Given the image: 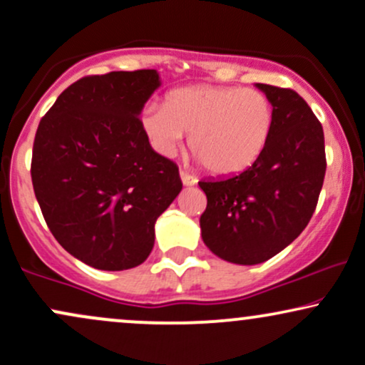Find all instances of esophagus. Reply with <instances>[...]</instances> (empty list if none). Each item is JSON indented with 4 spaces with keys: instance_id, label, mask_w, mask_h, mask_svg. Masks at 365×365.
Listing matches in <instances>:
<instances>
[{
    "instance_id": "34e87169",
    "label": "esophagus",
    "mask_w": 365,
    "mask_h": 365,
    "mask_svg": "<svg viewBox=\"0 0 365 365\" xmlns=\"http://www.w3.org/2000/svg\"><path fill=\"white\" fill-rule=\"evenodd\" d=\"M180 178H182V183L185 187H192L197 183V178L192 177V175H188L187 171H180Z\"/></svg>"
}]
</instances>
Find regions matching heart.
I'll return each instance as SVG.
<instances>
[{"instance_id":"obj_1","label":"heart","mask_w":365,"mask_h":365,"mask_svg":"<svg viewBox=\"0 0 365 365\" xmlns=\"http://www.w3.org/2000/svg\"><path fill=\"white\" fill-rule=\"evenodd\" d=\"M142 130L163 156L190 133L195 159L215 175H238L259 161L273 137L274 106L266 94L233 86H188L148 104Z\"/></svg>"}]
</instances>
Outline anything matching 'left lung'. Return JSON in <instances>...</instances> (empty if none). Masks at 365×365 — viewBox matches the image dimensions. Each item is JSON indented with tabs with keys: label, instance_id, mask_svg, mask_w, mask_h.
Instances as JSON below:
<instances>
[{
	"label": "left lung",
	"instance_id": "1",
	"mask_svg": "<svg viewBox=\"0 0 365 365\" xmlns=\"http://www.w3.org/2000/svg\"><path fill=\"white\" fill-rule=\"evenodd\" d=\"M274 106V130L259 161L199 182L207 197L200 235L223 261L254 266L282 252L311 221L326 173L324 133L292 89L255 83Z\"/></svg>",
	"mask_w": 365,
	"mask_h": 365
}]
</instances>
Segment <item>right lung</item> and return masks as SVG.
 I'll list each match as a JSON object with an SVG mask.
<instances>
[{"label":"right lung","mask_w":365,"mask_h":365,"mask_svg":"<svg viewBox=\"0 0 365 365\" xmlns=\"http://www.w3.org/2000/svg\"><path fill=\"white\" fill-rule=\"evenodd\" d=\"M159 86L156 70L83 77L37 127V202L63 249L96 269L144 262L156 220L182 190L178 166L150 148L139 118Z\"/></svg>","instance_id":"obj_1"}]
</instances>
